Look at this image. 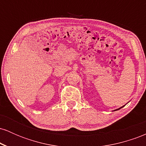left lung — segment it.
Returning a JSON list of instances; mask_svg holds the SVG:
<instances>
[{"instance_id": "obj_1", "label": "left lung", "mask_w": 146, "mask_h": 146, "mask_svg": "<svg viewBox=\"0 0 146 146\" xmlns=\"http://www.w3.org/2000/svg\"><path fill=\"white\" fill-rule=\"evenodd\" d=\"M122 107H123V106H122ZM122 107H121V108H122ZM120 108H119V109H120ZM119 109H117V110H119Z\"/></svg>"}]
</instances>
